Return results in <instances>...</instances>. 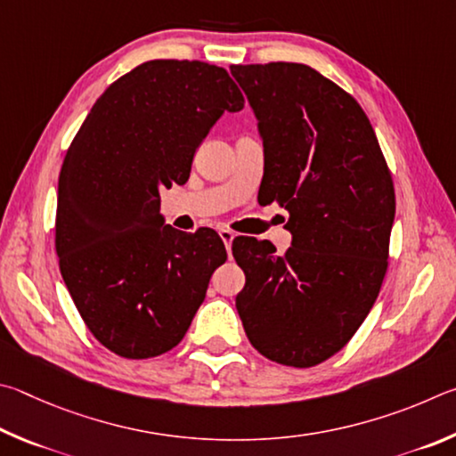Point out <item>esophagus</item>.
<instances>
[{"instance_id": "esophagus-1", "label": "esophagus", "mask_w": 456, "mask_h": 456, "mask_svg": "<svg viewBox=\"0 0 456 456\" xmlns=\"http://www.w3.org/2000/svg\"><path fill=\"white\" fill-rule=\"evenodd\" d=\"M218 234L222 238V242L226 244V250L230 254V248H232V240H234V232H232V230H228V228H220Z\"/></svg>"}]
</instances>
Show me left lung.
I'll list each match as a JSON object with an SVG mask.
<instances>
[{"label": "left lung", "mask_w": 456, "mask_h": 456, "mask_svg": "<svg viewBox=\"0 0 456 456\" xmlns=\"http://www.w3.org/2000/svg\"><path fill=\"white\" fill-rule=\"evenodd\" d=\"M265 142L262 206L289 210L292 246L238 236L236 297L262 356L308 369L346 346L377 300L395 222L393 175L358 102L305 63L230 66Z\"/></svg>", "instance_id": "left-lung-1"}]
</instances>
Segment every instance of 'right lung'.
I'll return each mask as SVG.
<instances>
[{
	"mask_svg": "<svg viewBox=\"0 0 456 456\" xmlns=\"http://www.w3.org/2000/svg\"><path fill=\"white\" fill-rule=\"evenodd\" d=\"M244 95L206 61L151 60L106 87L63 158L55 212L60 273L79 316L118 356H159L183 338L214 270L212 228L180 232L159 190L186 183L196 148Z\"/></svg>",
	"mask_w": 456,
	"mask_h": 456,
	"instance_id": "right-lung-1",
	"label": "right lung"
}]
</instances>
